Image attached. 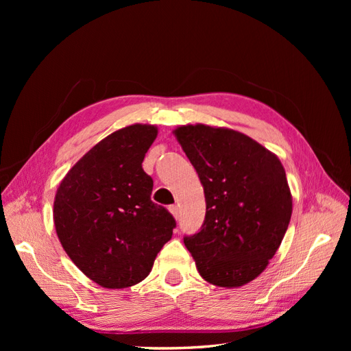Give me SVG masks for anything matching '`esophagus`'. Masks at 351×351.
<instances>
[{
	"label": "esophagus",
	"mask_w": 351,
	"mask_h": 351,
	"mask_svg": "<svg viewBox=\"0 0 351 351\" xmlns=\"http://www.w3.org/2000/svg\"><path fill=\"white\" fill-rule=\"evenodd\" d=\"M169 212H171L173 217H174L176 219H178V206H177V205H171V206H169Z\"/></svg>",
	"instance_id": "esophagus-1"
}]
</instances>
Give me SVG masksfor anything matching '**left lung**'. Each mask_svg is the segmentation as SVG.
<instances>
[{"mask_svg":"<svg viewBox=\"0 0 351 351\" xmlns=\"http://www.w3.org/2000/svg\"><path fill=\"white\" fill-rule=\"evenodd\" d=\"M195 167L206 214L199 232L184 237L200 277L237 289L268 267L284 239L293 197L278 156L226 127L180 125L173 132Z\"/></svg>","mask_w":351,"mask_h":351,"instance_id":"left-lung-1","label":"left lung"}]
</instances>
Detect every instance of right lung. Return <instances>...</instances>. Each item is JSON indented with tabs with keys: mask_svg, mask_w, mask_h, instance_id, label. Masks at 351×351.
Wrapping results in <instances>:
<instances>
[{
	"mask_svg": "<svg viewBox=\"0 0 351 351\" xmlns=\"http://www.w3.org/2000/svg\"><path fill=\"white\" fill-rule=\"evenodd\" d=\"M158 136L152 124L111 133L74 164L54 199V226L73 263L104 289H127L149 275L176 221L151 200L142 162Z\"/></svg>",
	"mask_w": 351,
	"mask_h": 351,
	"instance_id": "right-lung-1",
	"label": "right lung"
}]
</instances>
